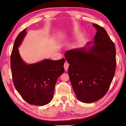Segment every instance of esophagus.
I'll return each mask as SVG.
<instances>
[{
  "label": "esophagus",
  "instance_id": "esophagus-1",
  "mask_svg": "<svg viewBox=\"0 0 126 126\" xmlns=\"http://www.w3.org/2000/svg\"><path fill=\"white\" fill-rule=\"evenodd\" d=\"M69 64L68 63V62H66L65 63H64V65H63V67H64V70H65L66 71H67V70H68V67H69Z\"/></svg>",
  "mask_w": 126,
  "mask_h": 126
}]
</instances>
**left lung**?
Masks as SVG:
<instances>
[{
    "instance_id": "left-lung-1",
    "label": "left lung",
    "mask_w": 126,
    "mask_h": 126,
    "mask_svg": "<svg viewBox=\"0 0 126 126\" xmlns=\"http://www.w3.org/2000/svg\"><path fill=\"white\" fill-rule=\"evenodd\" d=\"M96 35L91 47L71 49L65 58L70 64L68 72L77 99L91 103L104 97L115 74L116 48L105 29L96 24ZM87 44V45H88Z\"/></svg>"
}]
</instances>
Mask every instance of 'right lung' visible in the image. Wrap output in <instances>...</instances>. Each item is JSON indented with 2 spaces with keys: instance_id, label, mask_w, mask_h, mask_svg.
<instances>
[{
  "instance_id": "obj_1",
  "label": "right lung",
  "mask_w": 126,
  "mask_h": 126,
  "mask_svg": "<svg viewBox=\"0 0 126 126\" xmlns=\"http://www.w3.org/2000/svg\"><path fill=\"white\" fill-rule=\"evenodd\" d=\"M26 28L15 41L10 56L14 85L22 98L30 105L44 106L50 102L57 79L64 71L65 59H45L36 63L26 64L18 52V47L26 35Z\"/></svg>"
}]
</instances>
